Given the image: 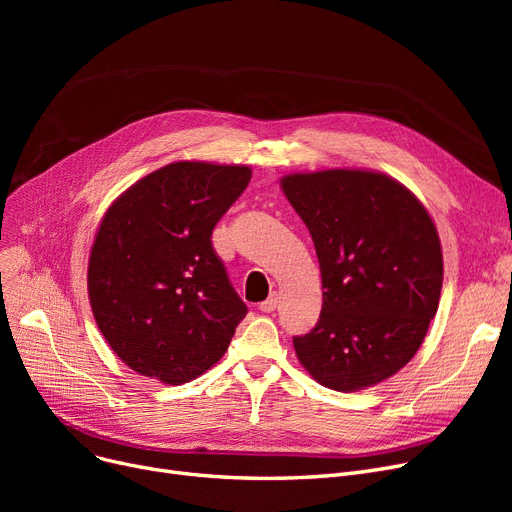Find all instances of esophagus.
<instances>
[{
  "label": "esophagus",
  "mask_w": 512,
  "mask_h": 512,
  "mask_svg": "<svg viewBox=\"0 0 512 512\" xmlns=\"http://www.w3.org/2000/svg\"><path fill=\"white\" fill-rule=\"evenodd\" d=\"M276 307H278V294H270V297H267L263 303H259L261 313H272V311H276Z\"/></svg>",
  "instance_id": "1"
}]
</instances>
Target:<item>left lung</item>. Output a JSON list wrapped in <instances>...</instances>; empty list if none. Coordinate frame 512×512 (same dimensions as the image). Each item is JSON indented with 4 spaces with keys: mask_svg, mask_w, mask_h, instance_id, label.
<instances>
[{
    "mask_svg": "<svg viewBox=\"0 0 512 512\" xmlns=\"http://www.w3.org/2000/svg\"><path fill=\"white\" fill-rule=\"evenodd\" d=\"M280 184L309 228L324 286L315 328L292 338L301 365L338 392L388 380L415 357L438 311L434 220L382 172H299Z\"/></svg>",
    "mask_w": 512,
    "mask_h": 512,
    "instance_id": "1",
    "label": "left lung"
}]
</instances>
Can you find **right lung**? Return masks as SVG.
I'll list each match as a JSON object with an SVG mask.
<instances>
[{
    "instance_id": "add662e5",
    "label": "right lung",
    "mask_w": 512,
    "mask_h": 512,
    "mask_svg": "<svg viewBox=\"0 0 512 512\" xmlns=\"http://www.w3.org/2000/svg\"><path fill=\"white\" fill-rule=\"evenodd\" d=\"M249 180L247 166L174 161L105 211L89 257V301L103 338L132 371L178 386L228 351L247 305L211 232Z\"/></svg>"
}]
</instances>
